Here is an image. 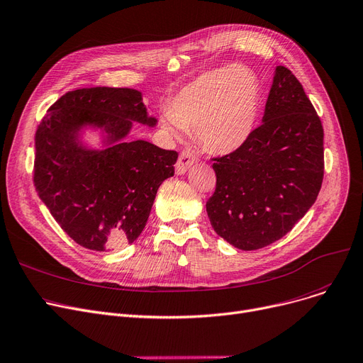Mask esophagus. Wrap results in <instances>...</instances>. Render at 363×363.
Segmentation results:
<instances>
[{
	"label": "esophagus",
	"instance_id": "obj_1",
	"mask_svg": "<svg viewBox=\"0 0 363 363\" xmlns=\"http://www.w3.org/2000/svg\"><path fill=\"white\" fill-rule=\"evenodd\" d=\"M195 161H196V158L190 151H182L179 155V160L176 162V173L177 174L186 173L187 169L195 164Z\"/></svg>",
	"mask_w": 363,
	"mask_h": 363
}]
</instances>
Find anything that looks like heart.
Listing matches in <instances>:
<instances>
[{
    "label": "heart",
    "mask_w": 363,
    "mask_h": 363,
    "mask_svg": "<svg viewBox=\"0 0 363 363\" xmlns=\"http://www.w3.org/2000/svg\"><path fill=\"white\" fill-rule=\"evenodd\" d=\"M259 105L261 83L250 69H217L189 83L172 99L162 125L174 136L196 130L208 151L231 154L250 138Z\"/></svg>",
    "instance_id": "b5f03b06"
}]
</instances>
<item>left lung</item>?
I'll return each instance as SVG.
<instances>
[{
  "label": "left lung",
  "mask_w": 363,
  "mask_h": 363,
  "mask_svg": "<svg viewBox=\"0 0 363 363\" xmlns=\"http://www.w3.org/2000/svg\"><path fill=\"white\" fill-rule=\"evenodd\" d=\"M262 124L231 154L212 158L217 184L206 212L218 236L242 250L262 249L294 227L324 179V129L302 83L275 69Z\"/></svg>",
  "instance_id": "8db88e82"
}]
</instances>
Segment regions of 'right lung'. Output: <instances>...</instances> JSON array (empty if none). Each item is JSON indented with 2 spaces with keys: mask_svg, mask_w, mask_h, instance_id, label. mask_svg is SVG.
Returning a JSON list of instances; mask_svg holds the SVG:
<instances>
[{
  "mask_svg": "<svg viewBox=\"0 0 363 363\" xmlns=\"http://www.w3.org/2000/svg\"><path fill=\"white\" fill-rule=\"evenodd\" d=\"M132 121L154 125L142 94L127 88H83L57 99L35 133L33 184L51 216L82 247L110 250L143 231L161 183L174 176L179 154L145 140L117 142L105 151L77 143L84 123L104 127L116 142Z\"/></svg>",
  "mask_w": 363,
  "mask_h": 363,
  "instance_id": "right-lung-1",
  "label": "right lung"
}]
</instances>
